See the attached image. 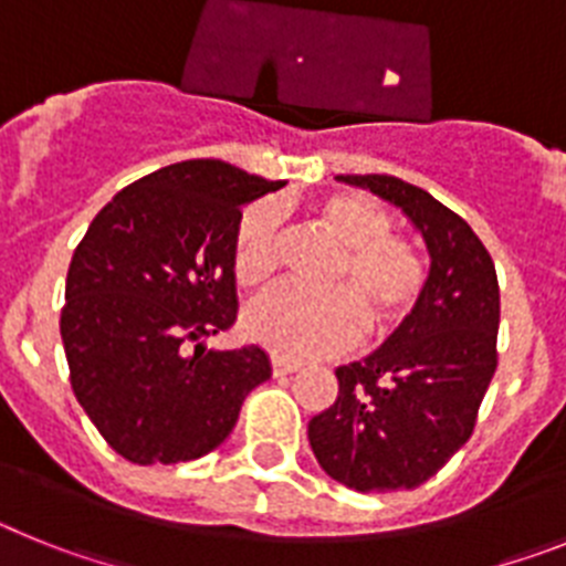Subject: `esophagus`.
<instances>
[{
    "label": "esophagus",
    "instance_id": "34e87169",
    "mask_svg": "<svg viewBox=\"0 0 566 566\" xmlns=\"http://www.w3.org/2000/svg\"><path fill=\"white\" fill-rule=\"evenodd\" d=\"M300 371L297 359H286V357H272V374L274 377H286V374Z\"/></svg>",
    "mask_w": 566,
    "mask_h": 566
}]
</instances>
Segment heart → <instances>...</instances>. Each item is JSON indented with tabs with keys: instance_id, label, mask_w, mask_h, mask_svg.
<instances>
[{
	"instance_id": "obj_1",
	"label": "heart",
	"mask_w": 566,
	"mask_h": 566,
	"mask_svg": "<svg viewBox=\"0 0 566 566\" xmlns=\"http://www.w3.org/2000/svg\"><path fill=\"white\" fill-rule=\"evenodd\" d=\"M314 221L343 249L332 292L274 286L243 312V332L277 357L332 354L363 334L385 332L417 308L428 286V263L417 243L391 232V214L359 192H334L314 207ZM280 207L258 201L240 214L232 240V274L258 286L277 269Z\"/></svg>"
}]
</instances>
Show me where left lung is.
Here are the masks:
<instances>
[{
	"label": "left lung",
	"instance_id": "left-lung-1",
	"mask_svg": "<svg viewBox=\"0 0 566 566\" xmlns=\"http://www.w3.org/2000/svg\"><path fill=\"white\" fill-rule=\"evenodd\" d=\"M371 189L422 234V300L377 352L339 365V394L308 422L319 468L359 493L413 490L473 433L496 374L499 280L476 232L424 189L394 175H337Z\"/></svg>",
	"mask_w": 566,
	"mask_h": 566
}]
</instances>
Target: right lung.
I'll return each instance as SVG.
<instances>
[{"label": "right lung", "instance_id": "1", "mask_svg": "<svg viewBox=\"0 0 566 566\" xmlns=\"http://www.w3.org/2000/svg\"><path fill=\"white\" fill-rule=\"evenodd\" d=\"M280 187L214 158L172 164L115 195L73 252L62 308L70 385L127 462L207 457L272 377L258 345L214 352L203 339L238 314L240 209Z\"/></svg>", "mask_w": 566, "mask_h": 566}]
</instances>
